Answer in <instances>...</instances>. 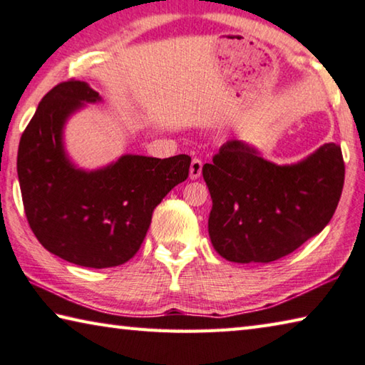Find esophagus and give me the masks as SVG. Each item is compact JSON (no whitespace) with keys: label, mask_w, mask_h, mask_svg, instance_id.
<instances>
[{"label":"esophagus","mask_w":365,"mask_h":365,"mask_svg":"<svg viewBox=\"0 0 365 365\" xmlns=\"http://www.w3.org/2000/svg\"><path fill=\"white\" fill-rule=\"evenodd\" d=\"M201 170H202V160L195 158L190 164V178H191V180H196V178H200Z\"/></svg>","instance_id":"esophagus-1"}]
</instances>
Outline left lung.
<instances>
[{
	"mask_svg": "<svg viewBox=\"0 0 365 365\" xmlns=\"http://www.w3.org/2000/svg\"><path fill=\"white\" fill-rule=\"evenodd\" d=\"M212 197L209 238L227 261L272 262L316 237L335 214L344 183L341 148L325 143L292 165H277L240 140L202 165Z\"/></svg>",
	"mask_w": 365,
	"mask_h": 365,
	"instance_id": "left-lung-1",
	"label": "left lung"
}]
</instances>
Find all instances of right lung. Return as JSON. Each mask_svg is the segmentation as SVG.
<instances>
[{
  "label": "right lung",
  "instance_id": "1",
  "mask_svg": "<svg viewBox=\"0 0 365 365\" xmlns=\"http://www.w3.org/2000/svg\"><path fill=\"white\" fill-rule=\"evenodd\" d=\"M96 101L100 95L80 80L49 90L21 137L17 175L29 225L43 248L104 269L137 255L154 207L187 180L191 158L125 154L103 169H77L64 151L63 128L83 103Z\"/></svg>",
  "mask_w": 365,
  "mask_h": 365
}]
</instances>
